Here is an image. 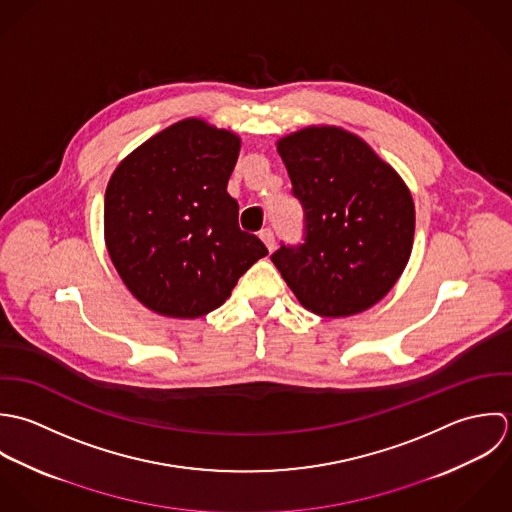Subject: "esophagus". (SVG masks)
I'll return each instance as SVG.
<instances>
[{"mask_svg": "<svg viewBox=\"0 0 512 512\" xmlns=\"http://www.w3.org/2000/svg\"><path fill=\"white\" fill-rule=\"evenodd\" d=\"M259 237L263 239V243L267 245V249L269 251H273L275 249V233H273V229H261V233H259Z\"/></svg>", "mask_w": 512, "mask_h": 512, "instance_id": "obj_1", "label": "esophagus"}]
</instances>
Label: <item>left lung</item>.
Wrapping results in <instances>:
<instances>
[{
  "label": "left lung",
  "mask_w": 512,
  "mask_h": 512,
  "mask_svg": "<svg viewBox=\"0 0 512 512\" xmlns=\"http://www.w3.org/2000/svg\"><path fill=\"white\" fill-rule=\"evenodd\" d=\"M277 150L305 209V243L281 245L271 261L318 316L374 307L411 255L408 186L362 138L338 126H307L281 138Z\"/></svg>",
  "instance_id": "8db88e82"
}]
</instances>
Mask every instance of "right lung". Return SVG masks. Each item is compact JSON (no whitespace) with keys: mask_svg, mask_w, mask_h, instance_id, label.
Masks as SVG:
<instances>
[{"mask_svg":"<svg viewBox=\"0 0 512 512\" xmlns=\"http://www.w3.org/2000/svg\"><path fill=\"white\" fill-rule=\"evenodd\" d=\"M241 138L180 120L130 152L104 194V241L128 291L150 310L198 318L229 299L269 251L239 229L227 194Z\"/></svg>","mask_w":512,"mask_h":512,"instance_id":"right-lung-1","label":"right lung"}]
</instances>
